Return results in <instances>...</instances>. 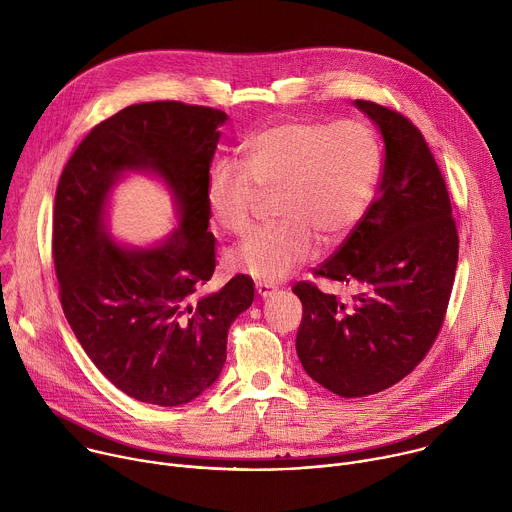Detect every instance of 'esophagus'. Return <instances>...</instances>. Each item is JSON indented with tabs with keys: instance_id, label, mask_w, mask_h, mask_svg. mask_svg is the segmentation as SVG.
<instances>
[{
	"instance_id": "1",
	"label": "esophagus",
	"mask_w": 512,
	"mask_h": 512,
	"mask_svg": "<svg viewBox=\"0 0 512 512\" xmlns=\"http://www.w3.org/2000/svg\"><path fill=\"white\" fill-rule=\"evenodd\" d=\"M255 289H257V294H259L261 298H269L271 294H275V291H277L275 285L265 283V281H257V283H255Z\"/></svg>"
}]
</instances>
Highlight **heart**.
<instances>
[{"instance_id": "1", "label": "heart", "mask_w": 512, "mask_h": 512, "mask_svg": "<svg viewBox=\"0 0 512 512\" xmlns=\"http://www.w3.org/2000/svg\"><path fill=\"white\" fill-rule=\"evenodd\" d=\"M241 162L210 168L206 202L218 225L243 235L259 192H279L281 223L251 233L227 257L233 271L273 283L314 257L316 237L324 245L348 237L373 200L381 156L373 131L360 121L291 119L247 137Z\"/></svg>"}]
</instances>
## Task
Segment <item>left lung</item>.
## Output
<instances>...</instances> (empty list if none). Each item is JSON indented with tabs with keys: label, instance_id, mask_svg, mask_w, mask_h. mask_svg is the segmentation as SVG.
<instances>
[{
	"label": "left lung",
	"instance_id": "8db88e82",
	"mask_svg": "<svg viewBox=\"0 0 512 512\" xmlns=\"http://www.w3.org/2000/svg\"><path fill=\"white\" fill-rule=\"evenodd\" d=\"M354 105L383 135V174L369 210L314 273L358 294L344 304L312 281L294 285L304 306L298 358L340 397L385 391L423 360L446 318L460 243L446 180L421 131L389 107Z\"/></svg>",
	"mask_w": 512,
	"mask_h": 512
}]
</instances>
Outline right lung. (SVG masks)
I'll list each match as a JSON object with an SVG mask.
<instances>
[{
  "instance_id": "1",
  "label": "right lung",
  "mask_w": 512,
  "mask_h": 512,
  "mask_svg": "<svg viewBox=\"0 0 512 512\" xmlns=\"http://www.w3.org/2000/svg\"><path fill=\"white\" fill-rule=\"evenodd\" d=\"M227 113L180 101L139 103L101 121L66 162L56 188L52 255L64 316L95 367L125 395L176 407L223 371L227 334L253 304V279L212 277L214 235L206 178ZM125 171L162 177L179 229L152 248L108 237L110 188Z\"/></svg>"
}]
</instances>
